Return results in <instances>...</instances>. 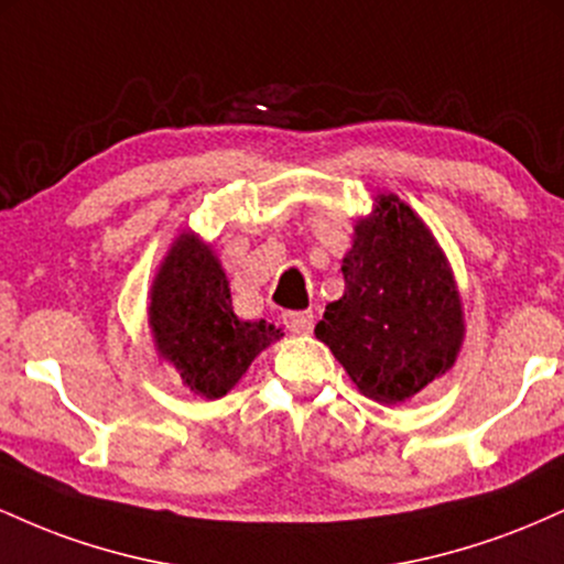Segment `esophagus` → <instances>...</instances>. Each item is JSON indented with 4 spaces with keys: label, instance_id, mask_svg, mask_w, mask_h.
Returning a JSON list of instances; mask_svg holds the SVG:
<instances>
[{
    "label": "esophagus",
    "instance_id": "esophagus-1",
    "mask_svg": "<svg viewBox=\"0 0 564 564\" xmlns=\"http://www.w3.org/2000/svg\"><path fill=\"white\" fill-rule=\"evenodd\" d=\"M313 313H283V326H286L291 334H310L313 332Z\"/></svg>",
    "mask_w": 564,
    "mask_h": 564
}]
</instances>
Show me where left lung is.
<instances>
[{"instance_id": "8db88e82", "label": "left lung", "mask_w": 564, "mask_h": 564, "mask_svg": "<svg viewBox=\"0 0 564 564\" xmlns=\"http://www.w3.org/2000/svg\"><path fill=\"white\" fill-rule=\"evenodd\" d=\"M352 230L345 294L326 304L315 336L366 398L398 405L456 364L462 294L437 238L394 193H379Z\"/></svg>"}]
</instances>
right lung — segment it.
<instances>
[{"mask_svg":"<svg viewBox=\"0 0 564 564\" xmlns=\"http://www.w3.org/2000/svg\"><path fill=\"white\" fill-rule=\"evenodd\" d=\"M148 328L159 360L206 400L228 394L257 355L283 336L273 323L232 313L230 281L215 246L191 228L174 238L153 275Z\"/></svg>","mask_w":564,"mask_h":564,"instance_id":"right-lung-1","label":"right lung"}]
</instances>
